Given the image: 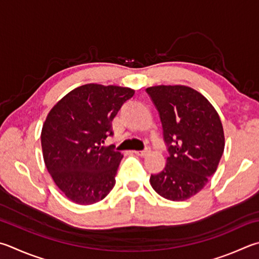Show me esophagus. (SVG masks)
<instances>
[{
	"label": "esophagus",
	"instance_id": "esophagus-1",
	"mask_svg": "<svg viewBox=\"0 0 259 259\" xmlns=\"http://www.w3.org/2000/svg\"><path fill=\"white\" fill-rule=\"evenodd\" d=\"M136 155H139V156H146V155H148L150 153V148L147 147L144 150H135L134 152Z\"/></svg>",
	"mask_w": 259,
	"mask_h": 259
}]
</instances>
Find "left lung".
Returning a JSON list of instances; mask_svg holds the SVG:
<instances>
[{
  "mask_svg": "<svg viewBox=\"0 0 259 259\" xmlns=\"http://www.w3.org/2000/svg\"><path fill=\"white\" fill-rule=\"evenodd\" d=\"M146 92L158 110L170 153L164 170L150 176V186L163 198L187 200L218 170L225 145L222 122L207 98L191 87L159 84Z\"/></svg>",
  "mask_w": 259,
  "mask_h": 259,
  "instance_id": "left-lung-1",
  "label": "left lung"
}]
</instances>
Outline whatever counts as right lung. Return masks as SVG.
Listing matches in <instances>:
<instances>
[{
  "label": "right lung",
  "mask_w": 259,
  "mask_h": 259,
  "mask_svg": "<svg viewBox=\"0 0 259 259\" xmlns=\"http://www.w3.org/2000/svg\"><path fill=\"white\" fill-rule=\"evenodd\" d=\"M135 95L129 87L87 83L74 88L49 112L40 142L46 168L68 199L93 205L109 195L122 155L103 146L112 120Z\"/></svg>",
  "instance_id": "1"
}]
</instances>
